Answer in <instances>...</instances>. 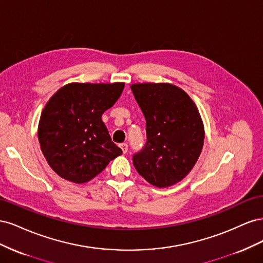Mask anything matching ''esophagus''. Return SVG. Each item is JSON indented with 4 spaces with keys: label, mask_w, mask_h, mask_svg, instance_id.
<instances>
[{
    "label": "esophagus",
    "mask_w": 263,
    "mask_h": 263,
    "mask_svg": "<svg viewBox=\"0 0 263 263\" xmlns=\"http://www.w3.org/2000/svg\"><path fill=\"white\" fill-rule=\"evenodd\" d=\"M119 147H121L123 154H126L127 150H128V146H127V144H125V142H123V144L119 145Z\"/></svg>",
    "instance_id": "obj_1"
}]
</instances>
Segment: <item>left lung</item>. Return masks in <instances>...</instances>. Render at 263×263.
<instances>
[{
	"label": "left lung",
	"mask_w": 263,
	"mask_h": 263,
	"mask_svg": "<svg viewBox=\"0 0 263 263\" xmlns=\"http://www.w3.org/2000/svg\"><path fill=\"white\" fill-rule=\"evenodd\" d=\"M130 89L146 118L147 141L133 157L150 184H176L193 169L204 145V125L189 95L170 83H136Z\"/></svg>",
	"instance_id": "left-lung-1"
}]
</instances>
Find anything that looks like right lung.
Instances as JSON below:
<instances>
[{
    "instance_id": "right-lung-1",
    "label": "right lung",
    "mask_w": 263,
    "mask_h": 263,
    "mask_svg": "<svg viewBox=\"0 0 263 263\" xmlns=\"http://www.w3.org/2000/svg\"><path fill=\"white\" fill-rule=\"evenodd\" d=\"M125 83H69L43 109L38 140L50 168L62 179L85 183L122 155L102 115L121 97Z\"/></svg>"
}]
</instances>
